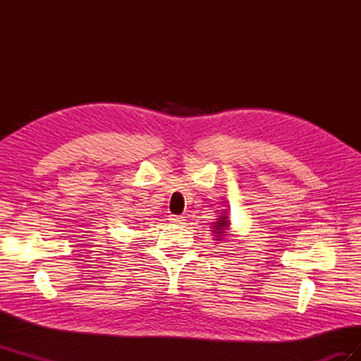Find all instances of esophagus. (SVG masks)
Instances as JSON below:
<instances>
[{
  "mask_svg": "<svg viewBox=\"0 0 361 361\" xmlns=\"http://www.w3.org/2000/svg\"><path fill=\"white\" fill-rule=\"evenodd\" d=\"M169 221H170L171 224L182 226L185 220H183V216H180V215H170V216H169Z\"/></svg>",
  "mask_w": 361,
  "mask_h": 361,
  "instance_id": "1",
  "label": "esophagus"
}]
</instances>
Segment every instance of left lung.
I'll list each match as a JSON object with an SVG mask.
<instances>
[{"instance_id":"left-lung-1","label":"left lung","mask_w":361,"mask_h":361,"mask_svg":"<svg viewBox=\"0 0 361 361\" xmlns=\"http://www.w3.org/2000/svg\"><path fill=\"white\" fill-rule=\"evenodd\" d=\"M214 227V232L215 233H218V235H223V233H227V232H224L226 231V227H228V220H227V216H221V218H218V221L212 226Z\"/></svg>"}]
</instances>
